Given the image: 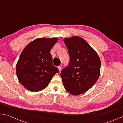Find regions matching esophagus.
<instances>
[{
	"label": "esophagus",
	"instance_id": "1",
	"mask_svg": "<svg viewBox=\"0 0 123 123\" xmlns=\"http://www.w3.org/2000/svg\"><path fill=\"white\" fill-rule=\"evenodd\" d=\"M58 69H59V71H61V69H62V66H59L58 67Z\"/></svg>",
	"mask_w": 123,
	"mask_h": 123
}]
</instances>
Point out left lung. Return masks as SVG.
<instances>
[{
  "instance_id": "obj_1",
  "label": "left lung",
  "mask_w": 123,
  "mask_h": 123,
  "mask_svg": "<svg viewBox=\"0 0 123 123\" xmlns=\"http://www.w3.org/2000/svg\"><path fill=\"white\" fill-rule=\"evenodd\" d=\"M64 42L70 62L60 75L66 90L71 95H79L90 89L97 81L100 60L97 52L79 36L65 38Z\"/></svg>"
}]
</instances>
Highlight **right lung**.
Wrapping results in <instances>:
<instances>
[{
  "instance_id": "right-lung-1",
  "label": "right lung",
  "mask_w": 123,
  "mask_h": 123,
  "mask_svg": "<svg viewBox=\"0 0 123 123\" xmlns=\"http://www.w3.org/2000/svg\"><path fill=\"white\" fill-rule=\"evenodd\" d=\"M57 41V38H38L23 49L16 71L19 81L28 90L37 92L43 90L59 72L53 66L50 53Z\"/></svg>"
}]
</instances>
